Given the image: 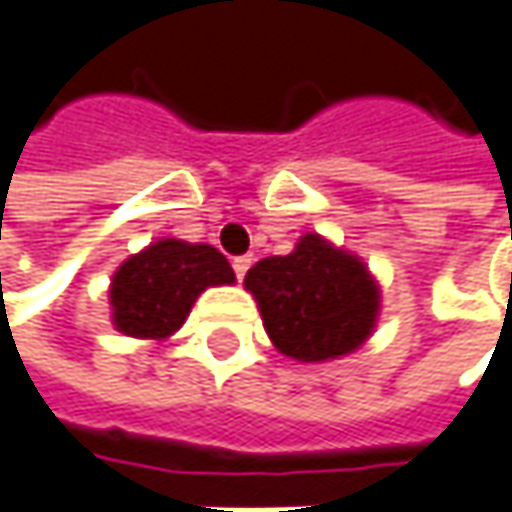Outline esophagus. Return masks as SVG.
Returning <instances> with one entry per match:
<instances>
[{"mask_svg": "<svg viewBox=\"0 0 512 512\" xmlns=\"http://www.w3.org/2000/svg\"><path fill=\"white\" fill-rule=\"evenodd\" d=\"M253 265V256H235L232 259V268H235V277L238 280H244V274H247V268Z\"/></svg>", "mask_w": 512, "mask_h": 512, "instance_id": "34e87169", "label": "esophagus"}]
</instances>
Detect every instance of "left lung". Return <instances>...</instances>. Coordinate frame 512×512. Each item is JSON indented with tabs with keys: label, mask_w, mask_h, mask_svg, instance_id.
Listing matches in <instances>:
<instances>
[{
	"label": "left lung",
	"mask_w": 512,
	"mask_h": 512,
	"mask_svg": "<svg viewBox=\"0 0 512 512\" xmlns=\"http://www.w3.org/2000/svg\"><path fill=\"white\" fill-rule=\"evenodd\" d=\"M244 286L259 301L271 343L295 361L355 352L379 313V289L364 262L319 235H304L289 256L256 262Z\"/></svg>",
	"instance_id": "left-lung-1"
}]
</instances>
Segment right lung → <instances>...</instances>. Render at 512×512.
Wrapping results in <instances>:
<instances>
[{
    "mask_svg": "<svg viewBox=\"0 0 512 512\" xmlns=\"http://www.w3.org/2000/svg\"><path fill=\"white\" fill-rule=\"evenodd\" d=\"M223 283H235V271L220 250L163 238L116 271L110 286L113 322L128 337H169L184 325L199 292Z\"/></svg>",
    "mask_w": 512,
    "mask_h": 512,
    "instance_id": "add662e5",
    "label": "right lung"
}]
</instances>
